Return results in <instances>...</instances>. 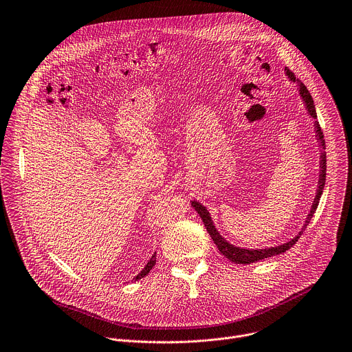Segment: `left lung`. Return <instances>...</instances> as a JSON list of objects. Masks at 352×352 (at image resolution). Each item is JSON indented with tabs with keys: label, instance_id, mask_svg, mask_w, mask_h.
I'll return each mask as SVG.
<instances>
[{
	"label": "left lung",
	"instance_id": "8db88e82",
	"mask_svg": "<svg viewBox=\"0 0 352 352\" xmlns=\"http://www.w3.org/2000/svg\"><path fill=\"white\" fill-rule=\"evenodd\" d=\"M285 74L288 75V78L292 80V82H296L298 83V89H299V94L306 105V109L309 112V115L314 119H317V112H316V105H314V100L310 94V91L307 90V87L299 80L296 79V76L294 75L292 71H289L288 68H285ZM314 129H316V137L320 142V148H321V160H320V179H318V189H317V195H316V199H314V203L311 206V210L306 218V222H305V226L302 228V230L298 233V236H295L292 240H289L288 243L285 244H281V245H277V247H270V248H262V250H250V248H241V247H236L233 244H230L226 239H223L221 236V233L217 230V228L214 226V222L211 219V215L210 212L207 211V208L200 204L199 201H192V207L197 211V214L200 215V218L203 219L204 222V226L208 232V234L211 236L214 244L218 247L219 252L228 258L229 261L237 263V265H250V263H255L258 261H262V259H266V258H270V256H274V255H278V254H283L285 251H288L292 245L296 244V241L299 240V237L302 236L305 228L309 225V222L311 221L317 207H318V203H320V199H321V195H322V190H324V186H325V181H327V152L324 151L325 149V140H324V133L321 130V126L320 123L316 120L314 123Z\"/></svg>",
	"mask_w": 352,
	"mask_h": 352
}]
</instances>
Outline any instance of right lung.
Segmentation results:
<instances>
[{"instance_id": "add662e5", "label": "right lung", "mask_w": 352, "mask_h": 352, "mask_svg": "<svg viewBox=\"0 0 352 352\" xmlns=\"http://www.w3.org/2000/svg\"><path fill=\"white\" fill-rule=\"evenodd\" d=\"M155 263H156V252L152 255V258L148 261L146 266L141 270V273H138V276H137L134 280H141V278H144L145 276H148V273L152 270V267L155 266Z\"/></svg>"}]
</instances>
